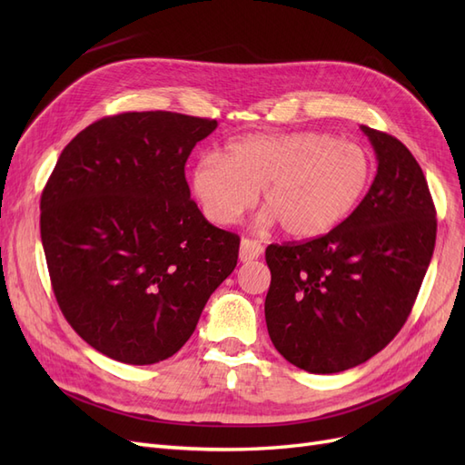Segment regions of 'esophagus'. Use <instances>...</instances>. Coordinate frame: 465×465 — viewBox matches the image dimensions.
Instances as JSON below:
<instances>
[{
  "label": "esophagus",
  "mask_w": 465,
  "mask_h": 465,
  "mask_svg": "<svg viewBox=\"0 0 465 465\" xmlns=\"http://www.w3.org/2000/svg\"><path fill=\"white\" fill-rule=\"evenodd\" d=\"M263 246L258 241H250V238H242L241 241V262H252L262 256Z\"/></svg>",
  "instance_id": "34e87169"
}]
</instances>
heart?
<instances>
[{
  "label": "heart",
  "instance_id": "b5f03b06",
  "mask_svg": "<svg viewBox=\"0 0 465 465\" xmlns=\"http://www.w3.org/2000/svg\"><path fill=\"white\" fill-rule=\"evenodd\" d=\"M369 151L322 132L258 134L224 143L192 166L190 190L203 215L232 224L254 203L263 224L292 238H314L345 221L369 192Z\"/></svg>",
  "mask_w": 465,
  "mask_h": 465
}]
</instances>
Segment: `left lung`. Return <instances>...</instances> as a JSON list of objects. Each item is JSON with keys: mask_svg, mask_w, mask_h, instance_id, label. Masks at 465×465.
Returning a JSON list of instances; mask_svg holds the SVG:
<instances>
[{"mask_svg": "<svg viewBox=\"0 0 465 465\" xmlns=\"http://www.w3.org/2000/svg\"><path fill=\"white\" fill-rule=\"evenodd\" d=\"M361 130L378 161L364 200L328 234L265 250L267 331L281 355L312 374L353 369L398 335L436 241V209L411 151Z\"/></svg>", "mask_w": 465, "mask_h": 465, "instance_id": "1", "label": "left lung"}]
</instances>
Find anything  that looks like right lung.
<instances>
[{
  "label": "right lung",
  "mask_w": 465,
  "mask_h": 465,
  "mask_svg": "<svg viewBox=\"0 0 465 465\" xmlns=\"http://www.w3.org/2000/svg\"><path fill=\"white\" fill-rule=\"evenodd\" d=\"M217 120L124 112L62 151L40 198V238L65 320L103 355L153 364L193 333L236 267L241 238L190 200L184 166Z\"/></svg>",
  "instance_id": "add662e5"
}]
</instances>
